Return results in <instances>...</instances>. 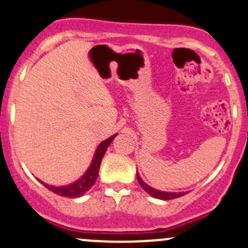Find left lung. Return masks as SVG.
<instances>
[{
  "label": "left lung",
  "mask_w": 248,
  "mask_h": 248,
  "mask_svg": "<svg viewBox=\"0 0 248 248\" xmlns=\"http://www.w3.org/2000/svg\"><path fill=\"white\" fill-rule=\"evenodd\" d=\"M136 176H138L139 184H140L141 187H142L143 190L148 193V195H151L152 197H155V199L173 200V199H178V197L184 196V195H185V192H164V191L155 190V188L151 187V186H148L147 184L143 183L142 179L140 178V175H139V174H136Z\"/></svg>",
  "instance_id": "left-lung-1"
}]
</instances>
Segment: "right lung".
Instances as JSON below:
<instances>
[{
  "instance_id": "right-lung-1",
  "label": "right lung",
  "mask_w": 248,
  "mask_h": 248,
  "mask_svg": "<svg viewBox=\"0 0 248 248\" xmlns=\"http://www.w3.org/2000/svg\"><path fill=\"white\" fill-rule=\"evenodd\" d=\"M114 138L115 135L110 136V138H108L107 140H105L100 146H98L97 150H96L95 157H93L90 168L87 169L86 173H85L84 175L77 181V183L68 186H61V187H58V186L47 185V184L42 183V181L41 184H44L49 191L57 193V195H60V196H63V197L74 199V197H79L81 196V195H84V193L86 192V191L90 190L91 186L95 184L96 179H97V175H98V170H100L101 161H102L103 155H105L106 150H107V147L109 146V143L112 142Z\"/></svg>"
}]
</instances>
